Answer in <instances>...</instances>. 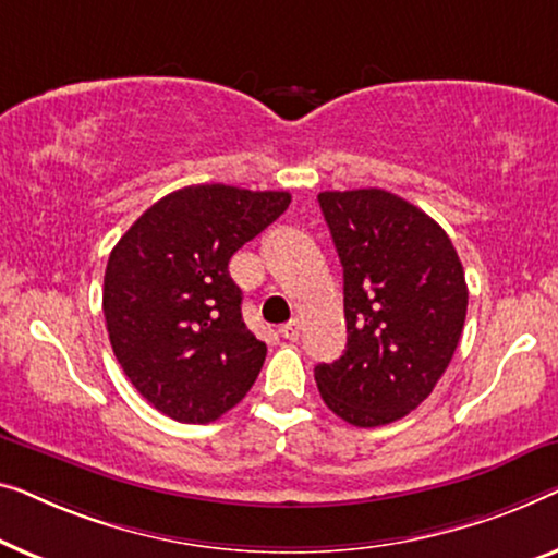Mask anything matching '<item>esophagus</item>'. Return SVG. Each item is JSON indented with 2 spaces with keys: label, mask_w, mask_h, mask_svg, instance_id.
Returning <instances> with one entry per match:
<instances>
[{
  "label": "esophagus",
  "mask_w": 558,
  "mask_h": 558,
  "mask_svg": "<svg viewBox=\"0 0 558 558\" xmlns=\"http://www.w3.org/2000/svg\"><path fill=\"white\" fill-rule=\"evenodd\" d=\"M280 336L286 341H295L298 336H301V324H298V320H290V324L280 326Z\"/></svg>",
  "instance_id": "obj_1"
}]
</instances>
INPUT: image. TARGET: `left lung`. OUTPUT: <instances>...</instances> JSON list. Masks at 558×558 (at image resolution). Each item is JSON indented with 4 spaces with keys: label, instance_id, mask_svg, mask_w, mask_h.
<instances>
[{
    "label": "left lung",
    "instance_id": "8db88e82",
    "mask_svg": "<svg viewBox=\"0 0 558 558\" xmlns=\"http://www.w3.org/2000/svg\"><path fill=\"white\" fill-rule=\"evenodd\" d=\"M343 265L347 351L316 366L328 410L379 427L433 395L468 313L465 270L433 217L384 190L320 192Z\"/></svg>",
    "mask_w": 558,
    "mask_h": 558
}]
</instances>
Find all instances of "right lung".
<instances>
[{"label": "right lung", "mask_w": 558, "mask_h": 558, "mask_svg": "<svg viewBox=\"0 0 558 558\" xmlns=\"http://www.w3.org/2000/svg\"><path fill=\"white\" fill-rule=\"evenodd\" d=\"M288 192L194 184L151 204L111 250L104 316L138 395L186 425L232 410L268 347L242 320L230 257L288 209Z\"/></svg>", "instance_id": "add662e5"}]
</instances>
